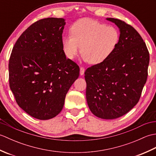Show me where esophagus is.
Wrapping results in <instances>:
<instances>
[{"mask_svg": "<svg viewBox=\"0 0 156 156\" xmlns=\"http://www.w3.org/2000/svg\"><path fill=\"white\" fill-rule=\"evenodd\" d=\"M84 71H85L84 68L83 67H80V74L81 76L83 75L84 73Z\"/></svg>", "mask_w": 156, "mask_h": 156, "instance_id": "obj_1", "label": "esophagus"}]
</instances>
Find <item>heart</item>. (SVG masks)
Wrapping results in <instances>:
<instances>
[{
  "label": "heart",
  "mask_w": 156,
  "mask_h": 156,
  "mask_svg": "<svg viewBox=\"0 0 156 156\" xmlns=\"http://www.w3.org/2000/svg\"><path fill=\"white\" fill-rule=\"evenodd\" d=\"M71 34L62 40L66 57L74 59L81 48L82 58L91 64H99L107 60L120 41L117 29L88 18L76 21L71 28Z\"/></svg>",
  "instance_id": "1"
}]
</instances>
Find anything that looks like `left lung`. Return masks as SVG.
I'll use <instances>...</instances> for the list:
<instances>
[{"label": "left lung", "mask_w": 156, "mask_h": 156, "mask_svg": "<svg viewBox=\"0 0 156 156\" xmlns=\"http://www.w3.org/2000/svg\"><path fill=\"white\" fill-rule=\"evenodd\" d=\"M106 19L118 27L120 41L110 58L85 71L86 97L93 115L115 119L127 113L140 100L147 78L150 54L133 27L117 19Z\"/></svg>", "instance_id": "8db88e82"}]
</instances>
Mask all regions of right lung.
<instances>
[{
  "instance_id": "1",
  "label": "right lung",
  "mask_w": 156,
  "mask_h": 156,
  "mask_svg": "<svg viewBox=\"0 0 156 156\" xmlns=\"http://www.w3.org/2000/svg\"><path fill=\"white\" fill-rule=\"evenodd\" d=\"M63 18L34 23L20 36L9 59V85L16 103L39 120L55 117L80 72L62 47Z\"/></svg>"
}]
</instances>
